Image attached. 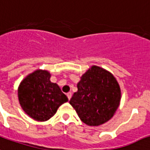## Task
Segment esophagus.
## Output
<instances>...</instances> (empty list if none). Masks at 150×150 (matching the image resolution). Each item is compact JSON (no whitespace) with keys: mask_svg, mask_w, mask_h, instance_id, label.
Segmentation results:
<instances>
[{"mask_svg":"<svg viewBox=\"0 0 150 150\" xmlns=\"http://www.w3.org/2000/svg\"><path fill=\"white\" fill-rule=\"evenodd\" d=\"M67 98H68V99H70V98H71V97H72V93L71 92H68V93L67 94Z\"/></svg>","mask_w":150,"mask_h":150,"instance_id":"1","label":"esophagus"}]
</instances>
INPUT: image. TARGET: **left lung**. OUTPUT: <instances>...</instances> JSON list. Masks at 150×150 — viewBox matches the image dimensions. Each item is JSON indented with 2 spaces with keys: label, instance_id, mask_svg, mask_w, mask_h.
I'll return each instance as SVG.
<instances>
[{
  "label": "left lung",
  "instance_id": "8db88e82",
  "mask_svg": "<svg viewBox=\"0 0 150 150\" xmlns=\"http://www.w3.org/2000/svg\"><path fill=\"white\" fill-rule=\"evenodd\" d=\"M77 91L69 104L80 119L89 126H98L111 119L120 101V89L110 72L93 66L81 76Z\"/></svg>",
  "mask_w": 150,
  "mask_h": 150
}]
</instances>
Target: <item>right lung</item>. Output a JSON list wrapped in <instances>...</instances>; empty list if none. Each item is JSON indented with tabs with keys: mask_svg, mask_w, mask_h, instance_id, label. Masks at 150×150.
<instances>
[{
	"mask_svg": "<svg viewBox=\"0 0 150 150\" xmlns=\"http://www.w3.org/2000/svg\"><path fill=\"white\" fill-rule=\"evenodd\" d=\"M50 76L47 71L38 69L28 75L18 87L21 106L30 117L38 121L49 120L58 108L68 101L59 86L50 81Z\"/></svg>",
	"mask_w": 150,
	"mask_h": 150,
	"instance_id": "right-lung-1",
	"label": "right lung"
}]
</instances>
